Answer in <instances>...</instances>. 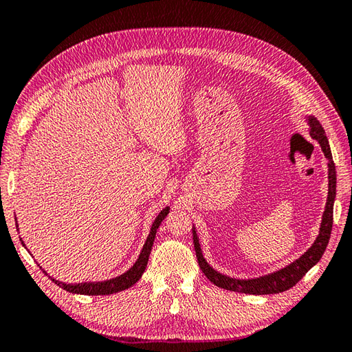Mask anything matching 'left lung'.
Here are the masks:
<instances>
[{
    "mask_svg": "<svg viewBox=\"0 0 352 352\" xmlns=\"http://www.w3.org/2000/svg\"><path fill=\"white\" fill-rule=\"evenodd\" d=\"M310 123V135L315 138L316 142L321 144L322 152L325 158L329 160V199H327L325 210L322 215V223L321 229H319V235L316 241L314 242L306 253H304L300 259H296L291 265H287L286 268L272 272V274L263 276L259 278H252V280H238V278H230L228 276H223L220 272H217L208 265L205 257L201 254V248L199 244V238L196 235V229H192V241H194V250H196L197 262L199 267L203 271L209 282H212L215 286L228 289V291L233 292H242V294H252V295H268V294H278L285 292L287 289L295 286L300 280L306 276V272L316 265L321 259L327 245H329L330 235H331V228H333V205H334V197H336V167L333 162V156L330 151L329 140L325 137V131L321 126L315 117H309Z\"/></svg>",
    "mask_w": 352,
    "mask_h": 352,
    "instance_id": "left-lung-1",
    "label": "left lung"
}]
</instances>
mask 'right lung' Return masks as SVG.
Masks as SVG:
<instances>
[{"label": "right lung", "mask_w": 352, "mask_h": 352, "mask_svg": "<svg viewBox=\"0 0 352 352\" xmlns=\"http://www.w3.org/2000/svg\"><path fill=\"white\" fill-rule=\"evenodd\" d=\"M168 210H170L168 208L162 209L160 215L156 217V220L152 224L149 236H147V239L144 242L143 250H142V253H140L137 262L132 265V268L124 272V274L116 277V278H111V280H105V282H87V283H76V285H67L63 282H58V280L52 278V277H51V280L57 286L63 287L65 291L72 292V294H81V295H110V294L124 291V289H128L132 285H135L138 280L142 278L143 272L147 267V261H149V254H151V250H152L153 241H155L156 229L160 228L161 221L167 217Z\"/></svg>", "instance_id": "obj_1"}]
</instances>
